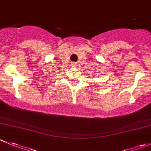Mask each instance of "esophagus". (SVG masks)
Listing matches in <instances>:
<instances>
[{
  "instance_id": "34e87169",
  "label": "esophagus",
  "mask_w": 151,
  "mask_h": 151,
  "mask_svg": "<svg viewBox=\"0 0 151 151\" xmlns=\"http://www.w3.org/2000/svg\"><path fill=\"white\" fill-rule=\"evenodd\" d=\"M71 65H72L73 67H76L77 65V63H72V64H71Z\"/></svg>"
}]
</instances>
